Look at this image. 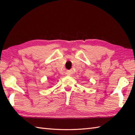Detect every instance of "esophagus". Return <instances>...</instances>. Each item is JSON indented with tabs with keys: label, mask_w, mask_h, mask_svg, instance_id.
<instances>
[{
	"label": "esophagus",
	"mask_w": 135,
	"mask_h": 135,
	"mask_svg": "<svg viewBox=\"0 0 135 135\" xmlns=\"http://www.w3.org/2000/svg\"><path fill=\"white\" fill-rule=\"evenodd\" d=\"M66 74L67 75V76H71V73H70V72H67V73H66Z\"/></svg>",
	"instance_id": "esophagus-1"
}]
</instances>
